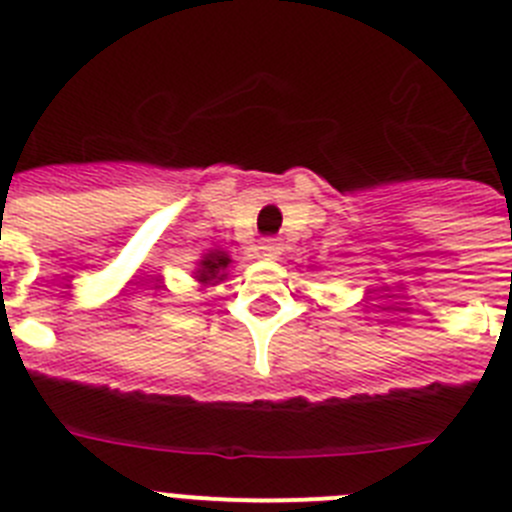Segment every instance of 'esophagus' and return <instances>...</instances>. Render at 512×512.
Wrapping results in <instances>:
<instances>
[{
    "instance_id": "1",
    "label": "esophagus",
    "mask_w": 512,
    "mask_h": 512,
    "mask_svg": "<svg viewBox=\"0 0 512 512\" xmlns=\"http://www.w3.org/2000/svg\"><path fill=\"white\" fill-rule=\"evenodd\" d=\"M261 253H264L266 259H277V256H279V241H277V238H264V241H261Z\"/></svg>"
}]
</instances>
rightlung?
<instances>
[{
    "instance_id": "obj_1",
    "label": "right lung",
    "mask_w": 512,
    "mask_h": 512,
    "mask_svg": "<svg viewBox=\"0 0 512 512\" xmlns=\"http://www.w3.org/2000/svg\"><path fill=\"white\" fill-rule=\"evenodd\" d=\"M230 264V259L225 256V253H210V256H205V259L200 261V282H212V279H220L217 274H220V269H225V266Z\"/></svg>"
}]
</instances>
